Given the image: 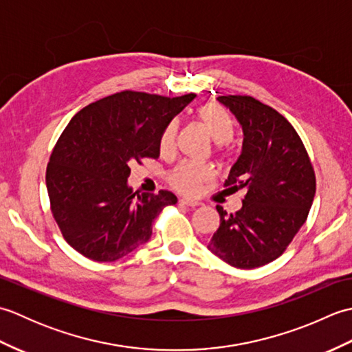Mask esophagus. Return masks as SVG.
<instances>
[{"instance_id":"1","label":"esophagus","mask_w":352,"mask_h":352,"mask_svg":"<svg viewBox=\"0 0 352 352\" xmlns=\"http://www.w3.org/2000/svg\"><path fill=\"white\" fill-rule=\"evenodd\" d=\"M180 204L188 206V207H190V208H195V207H199V206H201V203H198V201H192V199H186V198L180 199Z\"/></svg>"}]
</instances>
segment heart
I'll return each mask as SVG.
<instances>
[{
  "instance_id": "heart-1",
  "label": "heart",
  "mask_w": 352,
  "mask_h": 352,
  "mask_svg": "<svg viewBox=\"0 0 352 352\" xmlns=\"http://www.w3.org/2000/svg\"><path fill=\"white\" fill-rule=\"evenodd\" d=\"M197 119L201 126L210 134V138L216 144H228L234 136V122L227 110L216 102L203 104L197 111ZM178 136V124L174 121L168 124L163 130L159 149L162 155H170L175 151ZM214 178V169L208 164L183 163L170 172L168 177L169 184L175 190L184 193V195H195L204 184L210 183Z\"/></svg>"
}]
</instances>
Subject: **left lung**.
Instances as JSON below:
<instances>
[{"mask_svg":"<svg viewBox=\"0 0 352 352\" xmlns=\"http://www.w3.org/2000/svg\"><path fill=\"white\" fill-rule=\"evenodd\" d=\"M243 130V148L223 188L245 189L242 208L227 213L208 250L226 263L252 269L287 250L310 212L316 177L300 134L275 109L248 95L218 98Z\"/></svg>","mask_w":352,"mask_h":352,"instance_id":"left-lung-1","label":"left lung"}]
</instances>
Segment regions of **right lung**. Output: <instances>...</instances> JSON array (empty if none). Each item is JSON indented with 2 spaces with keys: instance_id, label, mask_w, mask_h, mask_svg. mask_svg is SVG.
<instances>
[{
  "instance_id": "1",
  "label": "right lung",
  "mask_w": 352,
  "mask_h": 352,
  "mask_svg": "<svg viewBox=\"0 0 352 352\" xmlns=\"http://www.w3.org/2000/svg\"><path fill=\"white\" fill-rule=\"evenodd\" d=\"M122 91L89 104L52 149L47 189L63 239L94 261H116L148 242L153 223L177 197L133 192L131 164L157 159L163 130L195 98Z\"/></svg>"
}]
</instances>
